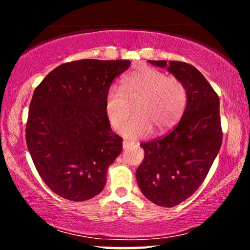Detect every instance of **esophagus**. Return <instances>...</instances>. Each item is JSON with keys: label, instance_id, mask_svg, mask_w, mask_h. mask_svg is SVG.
Listing matches in <instances>:
<instances>
[{"label": "esophagus", "instance_id": "34e87169", "mask_svg": "<svg viewBox=\"0 0 250 250\" xmlns=\"http://www.w3.org/2000/svg\"><path fill=\"white\" fill-rule=\"evenodd\" d=\"M134 143L133 142H130V141H126L125 140L124 143H122V146H124V149H129V147H132Z\"/></svg>", "mask_w": 250, "mask_h": 250}]
</instances>
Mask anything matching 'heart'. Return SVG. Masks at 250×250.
Masks as SVG:
<instances>
[{
	"instance_id": "b5f03b06",
	"label": "heart",
	"mask_w": 250,
	"mask_h": 250,
	"mask_svg": "<svg viewBox=\"0 0 250 250\" xmlns=\"http://www.w3.org/2000/svg\"><path fill=\"white\" fill-rule=\"evenodd\" d=\"M137 101L136 115L125 126L130 104ZM188 91L182 80L163 71L142 66L131 70L121 80V88L111 87L104 98V112L113 130L122 129L126 138L137 139L163 133L173 128L183 116Z\"/></svg>"
}]
</instances>
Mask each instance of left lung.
Segmentation results:
<instances>
[{"mask_svg": "<svg viewBox=\"0 0 250 250\" xmlns=\"http://www.w3.org/2000/svg\"><path fill=\"white\" fill-rule=\"evenodd\" d=\"M149 62L167 67L188 91V104L175 128L140 145L145 159L135 172L139 188L147 200L173 207L196 192L221 149L219 98L204 76L188 62Z\"/></svg>", "mask_w": 250, "mask_h": 250, "instance_id": "left-lung-1", "label": "left lung"}]
</instances>
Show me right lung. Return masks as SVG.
<instances>
[{"label":"right lung","instance_id":"1","mask_svg":"<svg viewBox=\"0 0 250 250\" xmlns=\"http://www.w3.org/2000/svg\"><path fill=\"white\" fill-rule=\"evenodd\" d=\"M130 65L99 59L65 62L34 91L26 145L40 176L61 197L82 202L104 189L124 140L111 130L104 98Z\"/></svg>","mask_w":250,"mask_h":250}]
</instances>
